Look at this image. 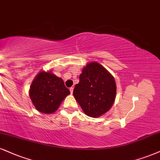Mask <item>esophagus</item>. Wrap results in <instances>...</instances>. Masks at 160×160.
<instances>
[{
  "mask_svg": "<svg viewBox=\"0 0 160 160\" xmlns=\"http://www.w3.org/2000/svg\"><path fill=\"white\" fill-rule=\"evenodd\" d=\"M70 92H71V94H73V90H74V88L73 87H72V88H70Z\"/></svg>",
  "mask_w": 160,
  "mask_h": 160,
  "instance_id": "1",
  "label": "esophagus"
}]
</instances>
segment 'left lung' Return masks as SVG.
I'll return each mask as SVG.
<instances>
[{
  "mask_svg": "<svg viewBox=\"0 0 160 160\" xmlns=\"http://www.w3.org/2000/svg\"><path fill=\"white\" fill-rule=\"evenodd\" d=\"M73 95L86 115L98 118L108 112L114 103L115 80L103 65L91 62L82 69Z\"/></svg>",
  "mask_w": 160,
  "mask_h": 160,
  "instance_id": "1",
  "label": "left lung"
}]
</instances>
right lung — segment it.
<instances>
[{
  "label": "right lung",
  "mask_w": 160,
  "mask_h": 160,
  "mask_svg": "<svg viewBox=\"0 0 160 160\" xmlns=\"http://www.w3.org/2000/svg\"><path fill=\"white\" fill-rule=\"evenodd\" d=\"M70 94L61 78L51 71H41L33 79L29 90V95L35 108L39 112L52 114Z\"/></svg>",
  "instance_id": "1"
}]
</instances>
